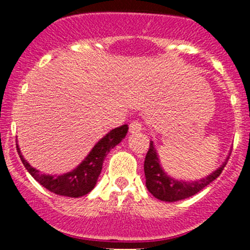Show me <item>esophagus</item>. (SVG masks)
<instances>
[{
    "mask_svg": "<svg viewBox=\"0 0 250 250\" xmlns=\"http://www.w3.org/2000/svg\"><path fill=\"white\" fill-rule=\"evenodd\" d=\"M140 130H143V125H141V123L138 122V121H133V122L129 125L130 133H138L140 132Z\"/></svg>",
    "mask_w": 250,
    "mask_h": 250,
    "instance_id": "1",
    "label": "esophagus"
}]
</instances>
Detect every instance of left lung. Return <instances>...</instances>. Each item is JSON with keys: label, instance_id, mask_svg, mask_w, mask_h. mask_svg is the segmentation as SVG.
I'll list each match as a JSON object with an SVG mask.
<instances>
[{"label": "left lung", "instance_id": "8db88e82", "mask_svg": "<svg viewBox=\"0 0 250 250\" xmlns=\"http://www.w3.org/2000/svg\"><path fill=\"white\" fill-rule=\"evenodd\" d=\"M228 160L215 172L206 176L204 179H201L198 181H192V183L178 181L169 178L167 174L163 172L160 166L157 153H156L155 147H153V143L151 141L150 147H148L147 153H146L145 162H144L146 188H147L148 192L152 193L156 198L165 201V202H176V201L185 200V198H188L200 192L211 181L215 180L225 168Z\"/></svg>", "mask_w": 250, "mask_h": 250}]
</instances>
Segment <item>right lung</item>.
I'll list each match as a JSON object with an SVG mask.
<instances>
[{"mask_svg": "<svg viewBox=\"0 0 250 250\" xmlns=\"http://www.w3.org/2000/svg\"><path fill=\"white\" fill-rule=\"evenodd\" d=\"M127 132L128 125H123L121 127L112 129L109 134L105 135L93 147L89 155L84 158V161L78 166L76 169L59 176L41 174L24 160L18 145L17 151L27 172L31 174L35 180L39 181L43 188H46L50 192L57 193V195L60 196L81 197V196L87 195L88 192H90L94 188L100 172H102L103 162H104L105 157H106L111 148H113L117 144L121 143V140L125 137Z\"/></svg>", "mask_w": 250, "mask_h": 250, "instance_id": "1", "label": "right lung"}]
</instances>
